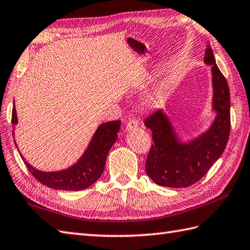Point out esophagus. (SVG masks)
I'll return each mask as SVG.
<instances>
[{
	"instance_id": "1",
	"label": "esophagus",
	"mask_w": 250,
	"mask_h": 250,
	"mask_svg": "<svg viewBox=\"0 0 250 250\" xmlns=\"http://www.w3.org/2000/svg\"><path fill=\"white\" fill-rule=\"evenodd\" d=\"M138 128V122L135 120H130L128 123L126 125V130L127 131H130V130H134Z\"/></svg>"
}]
</instances>
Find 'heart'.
Listing matches in <instances>:
<instances>
[{
	"mask_svg": "<svg viewBox=\"0 0 250 250\" xmlns=\"http://www.w3.org/2000/svg\"><path fill=\"white\" fill-rule=\"evenodd\" d=\"M164 102V94L162 92H149L142 98V104L147 108L158 107Z\"/></svg>",
	"mask_w": 250,
	"mask_h": 250,
	"instance_id": "b5f03b06",
	"label": "heart"
}]
</instances>
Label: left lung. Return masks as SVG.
Returning a JSON list of instances; mask_svg holds the SVG:
<instances>
[{"mask_svg": "<svg viewBox=\"0 0 250 250\" xmlns=\"http://www.w3.org/2000/svg\"><path fill=\"white\" fill-rule=\"evenodd\" d=\"M204 63L212 73V111L215 119L208 128L184 141L176 132L170 116L158 110L146 120L154 144L146 163V174L155 184L185 188L207 174L224 153L230 134V92L228 82L217 67L213 50L205 49Z\"/></svg>", "mask_w": 250, "mask_h": 250, "instance_id": "left-lung-1", "label": "left lung"}]
</instances>
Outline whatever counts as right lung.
Returning a JSON list of instances; mask_svg holds the SVG:
<instances>
[{
    "label": "right lung",
    "mask_w": 250,
    "mask_h": 250,
    "mask_svg": "<svg viewBox=\"0 0 250 250\" xmlns=\"http://www.w3.org/2000/svg\"><path fill=\"white\" fill-rule=\"evenodd\" d=\"M12 123L15 130L16 125L18 124L15 104L13 108ZM121 121H111L99 125L81 157L70 167L63 170L41 171L27 163L21 153L20 156L23 159L31 174L47 187L67 191L83 190L93 185L102 176L104 165H106L107 155L118 139ZM13 137L16 147L18 148V144L15 140V131H13Z\"/></svg>",
    "instance_id": "1"
}]
</instances>
